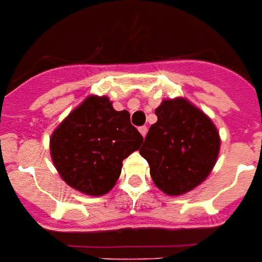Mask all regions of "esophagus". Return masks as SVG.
<instances>
[{"instance_id":"34e87169","label":"esophagus","mask_w":262,"mask_h":262,"mask_svg":"<svg viewBox=\"0 0 262 262\" xmlns=\"http://www.w3.org/2000/svg\"><path fill=\"white\" fill-rule=\"evenodd\" d=\"M139 133L142 134V137H146V134H147V127L146 125H142V127H139Z\"/></svg>"}]
</instances>
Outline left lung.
Segmentation results:
<instances>
[{"label":"left lung","instance_id":"obj_1","mask_svg":"<svg viewBox=\"0 0 262 262\" xmlns=\"http://www.w3.org/2000/svg\"><path fill=\"white\" fill-rule=\"evenodd\" d=\"M141 156L157 187L170 196L202 184L216 162L221 139L212 121L184 98L165 100L156 110Z\"/></svg>","mask_w":262,"mask_h":262}]
</instances>
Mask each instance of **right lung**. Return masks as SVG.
<instances>
[{"mask_svg": "<svg viewBox=\"0 0 262 262\" xmlns=\"http://www.w3.org/2000/svg\"><path fill=\"white\" fill-rule=\"evenodd\" d=\"M142 142L127 111H115L108 97L91 96L54 131L50 150L68 185L101 196L114 188L123 160Z\"/></svg>", "mask_w": 262, "mask_h": 262, "instance_id": "right-lung-1", "label": "right lung"}]
</instances>
